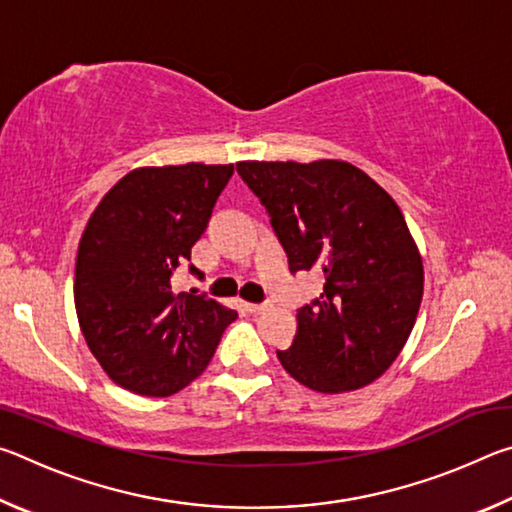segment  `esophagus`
<instances>
[{"instance_id": "esophagus-1", "label": "esophagus", "mask_w": 512, "mask_h": 512, "mask_svg": "<svg viewBox=\"0 0 512 512\" xmlns=\"http://www.w3.org/2000/svg\"><path fill=\"white\" fill-rule=\"evenodd\" d=\"M268 307H271V302H248L246 311H250V314H264Z\"/></svg>"}]
</instances>
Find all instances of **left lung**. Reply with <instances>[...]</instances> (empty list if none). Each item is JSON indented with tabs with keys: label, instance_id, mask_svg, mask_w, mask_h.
Returning <instances> with one entry per match:
<instances>
[{
	"label": "left lung",
	"instance_id": "8db88e82",
	"mask_svg": "<svg viewBox=\"0 0 512 512\" xmlns=\"http://www.w3.org/2000/svg\"><path fill=\"white\" fill-rule=\"evenodd\" d=\"M271 216L291 273L325 287L298 309V332L277 359L318 393H345L384 375L422 302V259L400 207L368 173L341 160L239 162Z\"/></svg>",
	"mask_w": 512,
	"mask_h": 512
}]
</instances>
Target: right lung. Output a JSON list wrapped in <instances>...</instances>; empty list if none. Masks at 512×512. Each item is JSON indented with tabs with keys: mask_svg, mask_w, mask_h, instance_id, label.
<instances>
[{
	"mask_svg": "<svg viewBox=\"0 0 512 512\" xmlns=\"http://www.w3.org/2000/svg\"><path fill=\"white\" fill-rule=\"evenodd\" d=\"M232 164L144 167L119 180L79 244L74 302L90 352L117 386L167 397L201 375L237 318L205 293L171 287L176 268L203 280L192 246L210 223Z\"/></svg>",
	"mask_w": 512,
	"mask_h": 512,
	"instance_id": "obj_1",
	"label": "right lung"
}]
</instances>
